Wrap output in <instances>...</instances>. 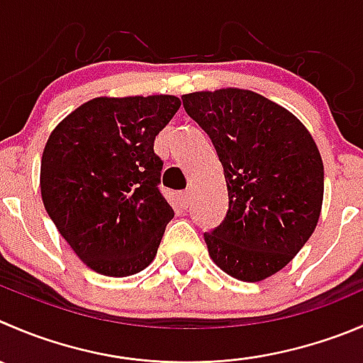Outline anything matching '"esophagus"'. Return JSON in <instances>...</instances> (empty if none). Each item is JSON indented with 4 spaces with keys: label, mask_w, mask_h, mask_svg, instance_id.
<instances>
[{
    "label": "esophagus",
    "mask_w": 363,
    "mask_h": 363,
    "mask_svg": "<svg viewBox=\"0 0 363 363\" xmlns=\"http://www.w3.org/2000/svg\"><path fill=\"white\" fill-rule=\"evenodd\" d=\"M181 203H182V207H188L189 203H191V193L189 191L181 193Z\"/></svg>",
    "instance_id": "34e87169"
}]
</instances>
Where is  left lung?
Wrapping results in <instances>:
<instances>
[{
  "label": "left lung",
  "instance_id": "1",
  "mask_svg": "<svg viewBox=\"0 0 363 363\" xmlns=\"http://www.w3.org/2000/svg\"><path fill=\"white\" fill-rule=\"evenodd\" d=\"M223 167L228 211L206 232L211 259L227 275L260 282L286 267L314 232L325 168L311 133L291 111L241 88L182 96Z\"/></svg>",
  "mask_w": 363,
  "mask_h": 363
}]
</instances>
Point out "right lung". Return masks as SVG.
<instances>
[{"label":"right lung","mask_w":363,"mask_h":363,"mask_svg":"<svg viewBox=\"0 0 363 363\" xmlns=\"http://www.w3.org/2000/svg\"><path fill=\"white\" fill-rule=\"evenodd\" d=\"M175 96L96 97L49 135L40 193L60 234L90 269L129 277L156 257L174 209L160 191L154 140L172 121Z\"/></svg>","instance_id":"add662e5"}]
</instances>
